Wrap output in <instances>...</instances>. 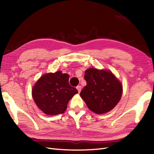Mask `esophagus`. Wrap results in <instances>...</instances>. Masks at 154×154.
<instances>
[{
	"label": "esophagus",
	"mask_w": 154,
	"mask_h": 154,
	"mask_svg": "<svg viewBox=\"0 0 154 154\" xmlns=\"http://www.w3.org/2000/svg\"><path fill=\"white\" fill-rule=\"evenodd\" d=\"M76 89H78V93H80L81 90H82V87H81V86H80V85H78L77 87H76Z\"/></svg>",
	"instance_id": "34e87169"
}]
</instances>
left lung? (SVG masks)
I'll return each mask as SVG.
<instances>
[{
	"mask_svg": "<svg viewBox=\"0 0 154 154\" xmlns=\"http://www.w3.org/2000/svg\"><path fill=\"white\" fill-rule=\"evenodd\" d=\"M84 78L87 84L80 96L90 110L102 114L110 111L122 97V83L110 70L88 69Z\"/></svg>",
	"mask_w": 154,
	"mask_h": 154,
	"instance_id": "obj_1",
	"label": "left lung"
}]
</instances>
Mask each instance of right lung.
<instances>
[{"label":"right lung","mask_w":154,"mask_h":154,"mask_svg":"<svg viewBox=\"0 0 154 154\" xmlns=\"http://www.w3.org/2000/svg\"><path fill=\"white\" fill-rule=\"evenodd\" d=\"M69 75L61 71L42 75L32 89L35 102L44 114L55 116L64 113L70 99L78 93L70 86Z\"/></svg>","instance_id":"add662e5"}]
</instances>
